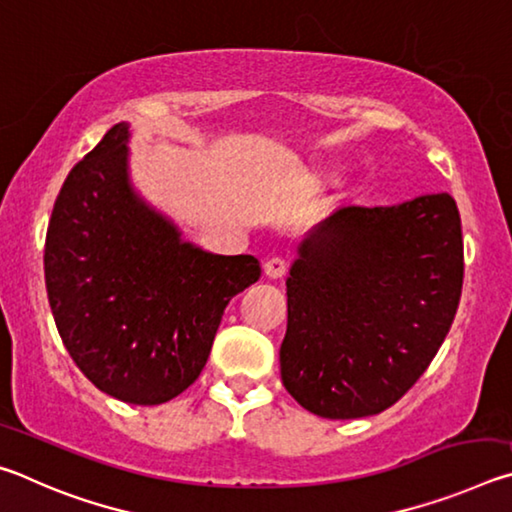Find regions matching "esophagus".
Returning a JSON list of instances; mask_svg holds the SVG:
<instances>
[{
  "instance_id": "esophagus-1",
  "label": "esophagus",
  "mask_w": 512,
  "mask_h": 512,
  "mask_svg": "<svg viewBox=\"0 0 512 512\" xmlns=\"http://www.w3.org/2000/svg\"><path fill=\"white\" fill-rule=\"evenodd\" d=\"M287 273V264H284V259L280 257H271L264 262V275L271 277V280H280Z\"/></svg>"
}]
</instances>
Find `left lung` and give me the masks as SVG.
Listing matches in <instances>:
<instances>
[{"label": "left lung", "instance_id": "obj_1", "mask_svg": "<svg viewBox=\"0 0 512 512\" xmlns=\"http://www.w3.org/2000/svg\"><path fill=\"white\" fill-rule=\"evenodd\" d=\"M461 289V214L449 194L332 212L289 268L284 388L320 418L381 413L429 368Z\"/></svg>", "mask_w": 512, "mask_h": 512}]
</instances>
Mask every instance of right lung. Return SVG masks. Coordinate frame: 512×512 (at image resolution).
<instances>
[{
    "label": "right lung",
    "instance_id": "obj_1",
    "mask_svg": "<svg viewBox=\"0 0 512 512\" xmlns=\"http://www.w3.org/2000/svg\"><path fill=\"white\" fill-rule=\"evenodd\" d=\"M121 121L69 171L45 241L51 314L69 357L99 391L169 402L210 357L228 302L255 284L253 255H214L183 239L131 180Z\"/></svg>",
    "mask_w": 512,
    "mask_h": 512
}]
</instances>
